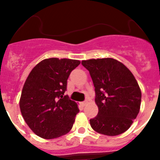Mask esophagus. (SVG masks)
Returning a JSON list of instances; mask_svg holds the SVG:
<instances>
[{
  "instance_id": "1",
  "label": "esophagus",
  "mask_w": 160,
  "mask_h": 160,
  "mask_svg": "<svg viewBox=\"0 0 160 160\" xmlns=\"http://www.w3.org/2000/svg\"><path fill=\"white\" fill-rule=\"evenodd\" d=\"M87 103H88V101H83V102H82V105L83 106H85L87 104Z\"/></svg>"
}]
</instances>
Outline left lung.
I'll return each instance as SVG.
<instances>
[{
    "label": "left lung",
    "instance_id": "8db88e82",
    "mask_svg": "<svg viewBox=\"0 0 160 160\" xmlns=\"http://www.w3.org/2000/svg\"><path fill=\"white\" fill-rule=\"evenodd\" d=\"M90 72L98 114L90 119L91 128L114 136L127 131L139 112L142 93L132 72L111 58L82 61Z\"/></svg>",
    "mask_w": 160,
    "mask_h": 160
}]
</instances>
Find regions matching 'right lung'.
<instances>
[{
    "label": "right lung",
    "mask_w": 160,
    "mask_h": 160,
    "mask_svg": "<svg viewBox=\"0 0 160 160\" xmlns=\"http://www.w3.org/2000/svg\"><path fill=\"white\" fill-rule=\"evenodd\" d=\"M79 60L49 58L37 64L26 79L20 99V109L28 127L46 139L66 135L79 112L67 90L70 72Z\"/></svg>",
    "instance_id": "1"
}]
</instances>
